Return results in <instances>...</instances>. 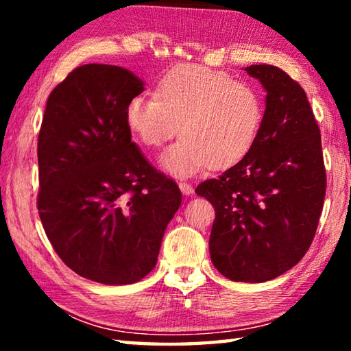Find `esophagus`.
I'll list each match as a JSON object with an SVG mask.
<instances>
[{"label": "esophagus", "mask_w": 351, "mask_h": 351, "mask_svg": "<svg viewBox=\"0 0 351 351\" xmlns=\"http://www.w3.org/2000/svg\"><path fill=\"white\" fill-rule=\"evenodd\" d=\"M180 190L182 192V195H192L193 193V186L190 182H186V181H181L180 184Z\"/></svg>", "instance_id": "1"}]
</instances>
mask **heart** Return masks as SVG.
Listing matches in <instances>:
<instances>
[{"mask_svg": "<svg viewBox=\"0 0 351 351\" xmlns=\"http://www.w3.org/2000/svg\"><path fill=\"white\" fill-rule=\"evenodd\" d=\"M125 121L147 147L162 145L180 125L181 138L159 162L170 173L189 176L209 164H232L252 147L263 122V100L251 83L198 64H182L159 80L154 99L130 100Z\"/></svg>", "mask_w": 351, "mask_h": 351, "instance_id": "heart-1", "label": "heart"}]
</instances>
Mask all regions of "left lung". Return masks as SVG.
Returning a JSON list of instances; mask_svg holds the SVG:
<instances>
[{
	"mask_svg": "<svg viewBox=\"0 0 351 351\" xmlns=\"http://www.w3.org/2000/svg\"><path fill=\"white\" fill-rule=\"evenodd\" d=\"M245 71L266 91L257 139L243 159L195 192L215 209L213 266L229 280L261 283L293 268L310 249L326 176L320 130L304 88L272 64Z\"/></svg>",
	"mask_w": 351,
	"mask_h": 351,
	"instance_id": "obj_1",
	"label": "left lung"
}]
</instances>
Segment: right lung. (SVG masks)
Returning <instances> with one entry per match:
<instances>
[{"label": "right lung", "mask_w": 351, "mask_h": 351, "mask_svg": "<svg viewBox=\"0 0 351 351\" xmlns=\"http://www.w3.org/2000/svg\"><path fill=\"white\" fill-rule=\"evenodd\" d=\"M144 91L132 71L90 63L54 88L38 134V215L58 257L104 285L139 282L181 206L176 182L148 164L125 121Z\"/></svg>", "instance_id": "1"}]
</instances>
